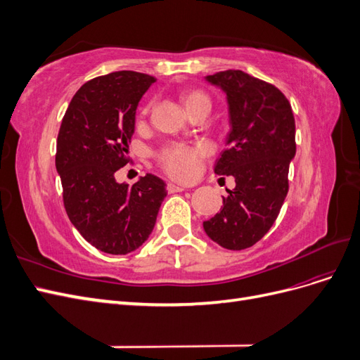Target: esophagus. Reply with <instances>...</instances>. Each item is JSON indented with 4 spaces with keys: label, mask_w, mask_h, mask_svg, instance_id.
<instances>
[{
    "label": "esophagus",
    "mask_w": 360,
    "mask_h": 360,
    "mask_svg": "<svg viewBox=\"0 0 360 360\" xmlns=\"http://www.w3.org/2000/svg\"><path fill=\"white\" fill-rule=\"evenodd\" d=\"M167 191H168V193H176V192H183V191H184V188L179 186V184L168 183V184H167Z\"/></svg>",
    "instance_id": "esophagus-1"
}]
</instances>
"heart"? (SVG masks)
Masks as SVG:
<instances>
[{
  "instance_id": "1",
  "label": "heart",
  "mask_w": 360,
  "mask_h": 360,
  "mask_svg": "<svg viewBox=\"0 0 360 360\" xmlns=\"http://www.w3.org/2000/svg\"><path fill=\"white\" fill-rule=\"evenodd\" d=\"M181 102L186 108V111L192 110L197 105L209 103L210 101L207 94L200 90H189L181 94ZM148 106L144 110L147 114ZM210 148L205 144L197 146H171L163 148L159 153V160L162 163L163 169H165L171 177L177 180H191L197 176L200 162L204 156L209 155Z\"/></svg>"
}]
</instances>
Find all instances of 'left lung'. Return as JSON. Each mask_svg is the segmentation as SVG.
Here are the masks:
<instances>
[{
	"label": "left lung",
	"mask_w": 360,
	"mask_h": 360,
	"mask_svg": "<svg viewBox=\"0 0 360 360\" xmlns=\"http://www.w3.org/2000/svg\"><path fill=\"white\" fill-rule=\"evenodd\" d=\"M226 94L230 134L214 163L217 176H233L221 212L204 221L213 242L231 250L254 246L275 224L288 192L296 155V123L287 97L275 85L242 70L205 76Z\"/></svg>",
	"instance_id": "left-lung-1"
}]
</instances>
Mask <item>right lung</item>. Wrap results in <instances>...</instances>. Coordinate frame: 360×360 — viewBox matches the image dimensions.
<instances>
[{
	"label": "right lung",
	"instance_id": "1",
	"mask_svg": "<svg viewBox=\"0 0 360 360\" xmlns=\"http://www.w3.org/2000/svg\"><path fill=\"white\" fill-rule=\"evenodd\" d=\"M156 79L120 70L85 82L63 117L56 167L64 209L86 242L112 255H126L151 234L165 181L147 174L129 186L115 172L129 162L141 97Z\"/></svg>",
	"mask_w": 360,
	"mask_h": 360
}]
</instances>
